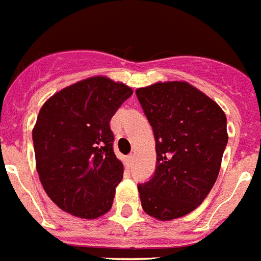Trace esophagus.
<instances>
[{
  "label": "esophagus",
  "instance_id": "esophagus-1",
  "mask_svg": "<svg viewBox=\"0 0 261 261\" xmlns=\"http://www.w3.org/2000/svg\"><path fill=\"white\" fill-rule=\"evenodd\" d=\"M133 159H135V155H129V156H128L129 164H132V163H133Z\"/></svg>",
  "mask_w": 261,
  "mask_h": 261
}]
</instances>
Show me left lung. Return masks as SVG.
I'll list each match as a JSON object with an SVG mask.
<instances>
[{
	"label": "left lung",
	"mask_w": 261,
	"mask_h": 261,
	"mask_svg": "<svg viewBox=\"0 0 261 261\" xmlns=\"http://www.w3.org/2000/svg\"><path fill=\"white\" fill-rule=\"evenodd\" d=\"M156 141V170L139 185L143 210L160 221L186 216L217 180L228 143L226 116L217 102L185 81L136 90Z\"/></svg>",
	"instance_id": "left-lung-1"
}]
</instances>
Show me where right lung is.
Here are the masks:
<instances>
[{"label": "right lung", "mask_w": 261, "mask_h": 261, "mask_svg": "<svg viewBox=\"0 0 261 261\" xmlns=\"http://www.w3.org/2000/svg\"><path fill=\"white\" fill-rule=\"evenodd\" d=\"M133 90L108 76L64 87L41 106L32 139L43 189L59 209L95 220L112 209L124 164L110 120Z\"/></svg>", "instance_id": "1"}]
</instances>
